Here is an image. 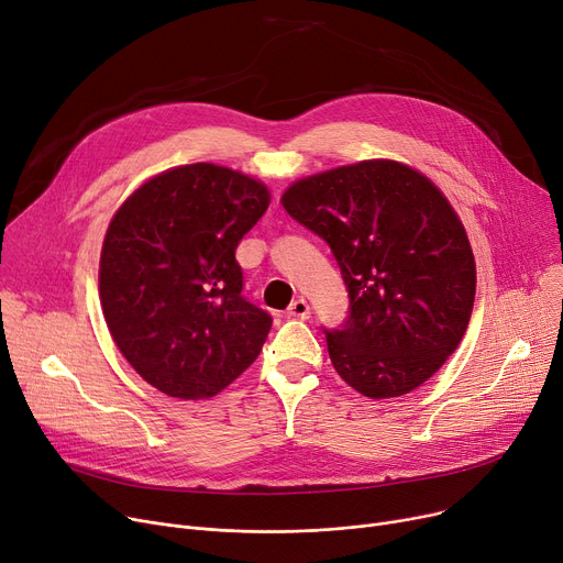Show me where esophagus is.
Wrapping results in <instances>:
<instances>
[{"label":"esophagus","mask_w":563,"mask_h":563,"mask_svg":"<svg viewBox=\"0 0 563 563\" xmlns=\"http://www.w3.org/2000/svg\"><path fill=\"white\" fill-rule=\"evenodd\" d=\"M288 316L290 318H297V320H307L309 316H311V307H309V302L307 300H292L290 302V307H288Z\"/></svg>","instance_id":"obj_1"}]
</instances>
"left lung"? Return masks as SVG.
<instances>
[{
	"label": "left lung",
	"instance_id": "1",
	"mask_svg": "<svg viewBox=\"0 0 563 563\" xmlns=\"http://www.w3.org/2000/svg\"><path fill=\"white\" fill-rule=\"evenodd\" d=\"M282 205L339 261L350 316L327 350L343 382L371 400L424 384L464 339L477 286L441 188L407 163L371 158L292 181Z\"/></svg>",
	"mask_w": 563,
	"mask_h": 563
}]
</instances>
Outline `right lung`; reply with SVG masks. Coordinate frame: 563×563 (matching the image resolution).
Here are the masks:
<instances>
[{
	"label": "right lung",
	"instance_id": "add662e5",
	"mask_svg": "<svg viewBox=\"0 0 563 563\" xmlns=\"http://www.w3.org/2000/svg\"><path fill=\"white\" fill-rule=\"evenodd\" d=\"M268 205L263 181L190 163L150 177L113 213L102 313L129 366L170 398H213L266 343L273 320L241 295L234 254Z\"/></svg>",
	"mask_w": 563,
	"mask_h": 563
}]
</instances>
